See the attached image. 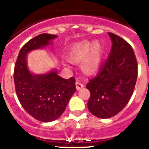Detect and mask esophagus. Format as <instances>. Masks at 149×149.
Instances as JSON below:
<instances>
[{
    "instance_id": "obj_1",
    "label": "esophagus",
    "mask_w": 149,
    "mask_h": 149,
    "mask_svg": "<svg viewBox=\"0 0 149 149\" xmlns=\"http://www.w3.org/2000/svg\"><path fill=\"white\" fill-rule=\"evenodd\" d=\"M76 89H77V90H80L81 88H83L84 85L81 83H80V82H79V81H77L76 82Z\"/></svg>"
}]
</instances>
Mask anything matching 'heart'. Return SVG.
Instances as JSON below:
<instances>
[{"instance_id": "1", "label": "heart", "mask_w": 149, "mask_h": 149, "mask_svg": "<svg viewBox=\"0 0 149 149\" xmlns=\"http://www.w3.org/2000/svg\"><path fill=\"white\" fill-rule=\"evenodd\" d=\"M72 63L82 64V70L86 74H93L97 71L102 59L101 47L97 42H82L72 48L68 55Z\"/></svg>"}]
</instances>
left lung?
<instances>
[{
	"label": "left lung",
	"mask_w": 149,
	"mask_h": 149,
	"mask_svg": "<svg viewBox=\"0 0 149 149\" xmlns=\"http://www.w3.org/2000/svg\"><path fill=\"white\" fill-rule=\"evenodd\" d=\"M108 34L112 42L110 53L86 85L91 93L88 110L102 119L115 116L127 105L138 77L137 60L132 47L119 36Z\"/></svg>",
	"instance_id": "left-lung-1"
}]
</instances>
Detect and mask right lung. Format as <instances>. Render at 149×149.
<instances>
[{
  "label": "right lung",
  "instance_id": "right-lung-1",
  "mask_svg": "<svg viewBox=\"0 0 149 149\" xmlns=\"http://www.w3.org/2000/svg\"><path fill=\"white\" fill-rule=\"evenodd\" d=\"M56 37L41 34L28 41L19 51L13 71L15 89L22 106L31 116L45 123L55 120L63 113L76 91V79H63L55 70L45 75L31 74L26 56L29 51L49 45Z\"/></svg>",
  "mask_w": 149,
  "mask_h": 149
}]
</instances>
